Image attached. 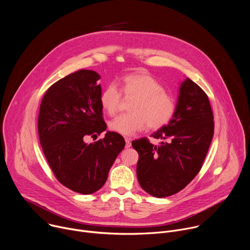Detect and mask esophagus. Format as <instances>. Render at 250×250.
Returning a JSON list of instances; mask_svg holds the SVG:
<instances>
[{"label": "esophagus", "instance_id": "1", "mask_svg": "<svg viewBox=\"0 0 250 250\" xmlns=\"http://www.w3.org/2000/svg\"><path fill=\"white\" fill-rule=\"evenodd\" d=\"M131 146V140L128 137H125V148H129Z\"/></svg>", "mask_w": 250, "mask_h": 250}]
</instances>
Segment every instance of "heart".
<instances>
[{
    "instance_id": "obj_1",
    "label": "heart",
    "mask_w": 250,
    "mask_h": 250,
    "mask_svg": "<svg viewBox=\"0 0 250 250\" xmlns=\"http://www.w3.org/2000/svg\"><path fill=\"white\" fill-rule=\"evenodd\" d=\"M121 90L125 97H134L129 105L128 114H124L110 123L112 130L132 135L144 129L146 125L152 129L165 126L175 113V102L164 91V87L148 74H129L123 78ZM122 101V93L115 83H110L103 90L100 103L104 111L115 116Z\"/></svg>"
}]
</instances>
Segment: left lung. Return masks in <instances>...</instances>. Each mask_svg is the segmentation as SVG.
<instances>
[{
  "mask_svg": "<svg viewBox=\"0 0 250 250\" xmlns=\"http://www.w3.org/2000/svg\"><path fill=\"white\" fill-rule=\"evenodd\" d=\"M213 127L207 94L187 78L180 86L173 118L152 134L161 144L153 146L146 137L131 142L139 156L136 174L141 188L156 198L184 189L202 168Z\"/></svg>",
  "mask_w": 250,
  "mask_h": 250,
  "instance_id": "obj_1",
  "label": "left lung"
}]
</instances>
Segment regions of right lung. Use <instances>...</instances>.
I'll list each match as a JSON object with an SVG mask.
<instances>
[{
  "label": "right lung",
  "instance_id": "add662e5",
  "mask_svg": "<svg viewBox=\"0 0 250 250\" xmlns=\"http://www.w3.org/2000/svg\"><path fill=\"white\" fill-rule=\"evenodd\" d=\"M100 75L79 70L55 82L44 94L39 114V136L56 179L68 189L89 195L101 189L124 149V137L106 131L93 144L86 139L105 130L100 103Z\"/></svg>",
  "mask_w": 250,
  "mask_h": 250
}]
</instances>
